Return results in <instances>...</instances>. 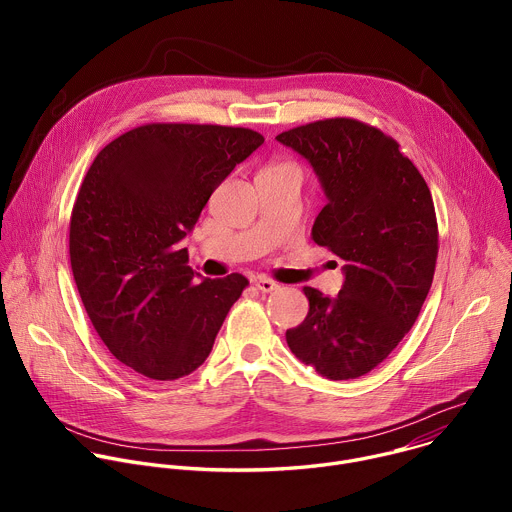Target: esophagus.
Returning a JSON list of instances; mask_svg holds the SVG:
<instances>
[{"instance_id":"34e87169","label":"esophagus","mask_w":512,"mask_h":512,"mask_svg":"<svg viewBox=\"0 0 512 512\" xmlns=\"http://www.w3.org/2000/svg\"><path fill=\"white\" fill-rule=\"evenodd\" d=\"M255 285H257L259 291H263V294H269V291L279 289V283L273 281V279H269V277H259V279H255Z\"/></svg>"}]
</instances>
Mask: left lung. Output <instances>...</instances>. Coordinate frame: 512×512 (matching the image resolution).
Returning a JSON list of instances; mask_svg holds the SVG:
<instances>
[{
  "mask_svg": "<svg viewBox=\"0 0 512 512\" xmlns=\"http://www.w3.org/2000/svg\"><path fill=\"white\" fill-rule=\"evenodd\" d=\"M304 156L328 198L312 239L344 261L336 298L304 287L306 320L285 332L289 350L330 381L371 373L415 324L437 261L431 192L381 129L322 119L275 137Z\"/></svg>",
  "mask_w": 512,
  "mask_h": 512,
  "instance_id": "8db88e82",
  "label": "left lung"
}]
</instances>
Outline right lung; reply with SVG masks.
Here are the masks:
<instances>
[{
	"instance_id": "right-lung-1",
	"label": "right lung",
	"mask_w": 512,
	"mask_h": 512,
	"mask_svg": "<svg viewBox=\"0 0 512 512\" xmlns=\"http://www.w3.org/2000/svg\"><path fill=\"white\" fill-rule=\"evenodd\" d=\"M265 137L247 127L148 123L97 154L70 214V267L87 316L135 373L176 381L212 350L241 273L200 279L184 237Z\"/></svg>"
}]
</instances>
